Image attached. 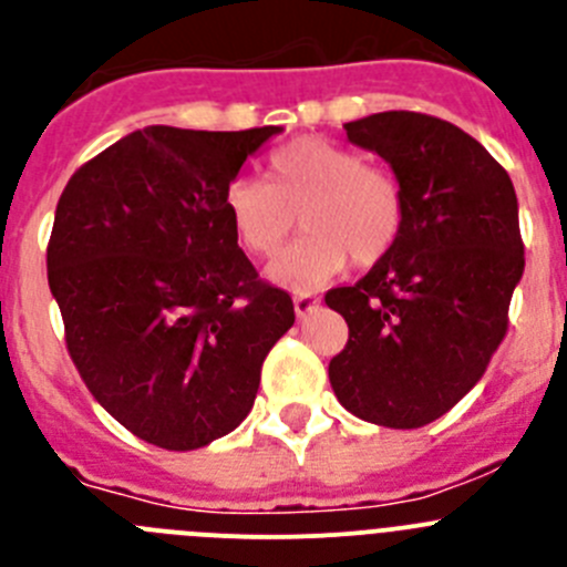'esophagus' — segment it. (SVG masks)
Instances as JSON below:
<instances>
[{
    "label": "esophagus",
    "instance_id": "esophagus-1",
    "mask_svg": "<svg viewBox=\"0 0 567 567\" xmlns=\"http://www.w3.org/2000/svg\"><path fill=\"white\" fill-rule=\"evenodd\" d=\"M318 306H320V298L315 292L295 295V315H298V318H309L311 311L318 309Z\"/></svg>",
    "mask_w": 567,
    "mask_h": 567
}]
</instances>
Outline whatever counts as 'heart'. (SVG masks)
Masks as SVG:
<instances>
[{
    "instance_id": "heart-1",
    "label": "heart",
    "mask_w": 567,
    "mask_h": 567,
    "mask_svg": "<svg viewBox=\"0 0 567 567\" xmlns=\"http://www.w3.org/2000/svg\"><path fill=\"white\" fill-rule=\"evenodd\" d=\"M269 182L233 176L225 185L227 221L249 256H275L300 213L303 236L269 264V280L318 289L348 267L391 256L404 230V194L396 176L360 152L323 137H298L269 154Z\"/></svg>"
}]
</instances>
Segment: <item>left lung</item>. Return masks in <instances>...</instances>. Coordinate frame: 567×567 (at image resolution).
Returning <instances> with one entry per match:
<instances>
[{"label":"left lung","mask_w":567,"mask_h":567,"mask_svg":"<svg viewBox=\"0 0 567 567\" xmlns=\"http://www.w3.org/2000/svg\"><path fill=\"white\" fill-rule=\"evenodd\" d=\"M346 134L393 168L404 230L365 278L326 295L348 323L331 388L365 422L424 427L475 388L506 337L526 267L517 194L484 145L430 114H368Z\"/></svg>","instance_id":"left-lung-1"}]
</instances>
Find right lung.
Returning a JSON list of instances; mask_svg holds the SVG:
<instances>
[{"mask_svg":"<svg viewBox=\"0 0 567 567\" xmlns=\"http://www.w3.org/2000/svg\"><path fill=\"white\" fill-rule=\"evenodd\" d=\"M280 126H145L72 174L47 280L92 396L137 439L199 450L247 419L295 323L227 221L225 185Z\"/></svg>","mask_w":567,"mask_h":567,"instance_id":"right-lung-1","label":"right lung"}]
</instances>
